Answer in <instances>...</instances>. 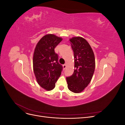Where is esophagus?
I'll return each instance as SVG.
<instances>
[{
	"mask_svg": "<svg viewBox=\"0 0 125 125\" xmlns=\"http://www.w3.org/2000/svg\"><path fill=\"white\" fill-rule=\"evenodd\" d=\"M62 67H63V68L65 69L66 68V64H64V65H63Z\"/></svg>",
	"mask_w": 125,
	"mask_h": 125,
	"instance_id": "esophagus-1",
	"label": "esophagus"
}]
</instances>
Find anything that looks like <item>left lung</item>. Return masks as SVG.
Returning a JSON list of instances; mask_svg holds the SVG:
<instances>
[{
  "label": "left lung",
  "instance_id": "left-lung-1",
  "mask_svg": "<svg viewBox=\"0 0 125 125\" xmlns=\"http://www.w3.org/2000/svg\"><path fill=\"white\" fill-rule=\"evenodd\" d=\"M74 59L73 73L67 77L68 88L71 92H82L91 81L95 70V56L87 41L80 36L69 39Z\"/></svg>",
  "mask_w": 125,
  "mask_h": 125
}]
</instances>
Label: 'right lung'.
Masks as SVG:
<instances>
[{"label": "right lung", "instance_id": "right-lung-1", "mask_svg": "<svg viewBox=\"0 0 125 125\" xmlns=\"http://www.w3.org/2000/svg\"><path fill=\"white\" fill-rule=\"evenodd\" d=\"M62 40V37L52 34L45 35L37 43L34 52V73L37 83L47 91L55 88L62 73V66L58 62L54 49Z\"/></svg>", "mask_w": 125, "mask_h": 125}]
</instances>
